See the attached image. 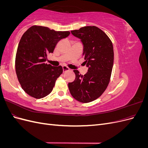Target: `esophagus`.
I'll use <instances>...</instances> for the list:
<instances>
[{
	"label": "esophagus",
	"mask_w": 148,
	"mask_h": 148,
	"mask_svg": "<svg viewBox=\"0 0 148 148\" xmlns=\"http://www.w3.org/2000/svg\"><path fill=\"white\" fill-rule=\"evenodd\" d=\"M62 69H63V72H65V71H69L70 70L69 68H68V67L66 66H62Z\"/></svg>",
	"instance_id": "esophagus-1"
}]
</instances>
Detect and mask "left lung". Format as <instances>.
Returning a JSON list of instances; mask_svg holds the SVG:
<instances>
[{
	"instance_id": "obj_1",
	"label": "left lung",
	"mask_w": 148,
	"mask_h": 148,
	"mask_svg": "<svg viewBox=\"0 0 148 148\" xmlns=\"http://www.w3.org/2000/svg\"><path fill=\"white\" fill-rule=\"evenodd\" d=\"M71 32L83 44L84 63L88 70L84 75L73 70L76 77L69 83V91L77 101L90 102L102 95L110 82L114 59L113 44L104 31L95 26H84Z\"/></svg>"
}]
</instances>
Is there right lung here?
I'll return each instance as SVG.
<instances>
[{
	"label": "right lung",
	"mask_w": 148,
	"mask_h": 148,
	"mask_svg": "<svg viewBox=\"0 0 148 148\" xmlns=\"http://www.w3.org/2000/svg\"><path fill=\"white\" fill-rule=\"evenodd\" d=\"M70 34L34 25L22 36L16 53L15 71L22 89L29 96L41 99L52 92L63 69L46 64V58L57 42Z\"/></svg>",
	"instance_id": "add662e5"
}]
</instances>
